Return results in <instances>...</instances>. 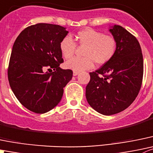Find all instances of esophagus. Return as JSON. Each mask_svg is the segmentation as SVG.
Wrapping results in <instances>:
<instances>
[{
    "mask_svg": "<svg viewBox=\"0 0 153 153\" xmlns=\"http://www.w3.org/2000/svg\"><path fill=\"white\" fill-rule=\"evenodd\" d=\"M78 74H79V72H73L74 76H76V75H78Z\"/></svg>",
    "mask_w": 153,
    "mask_h": 153,
    "instance_id": "obj_1",
    "label": "esophagus"
}]
</instances>
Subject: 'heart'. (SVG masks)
<instances>
[{
    "mask_svg": "<svg viewBox=\"0 0 153 153\" xmlns=\"http://www.w3.org/2000/svg\"><path fill=\"white\" fill-rule=\"evenodd\" d=\"M75 39L78 45L85 46V48L83 51L84 57H75L66 63V67L74 72H80L91 69L94 63L98 66L105 64L114 57L117 49L115 37L91 28H86L77 33ZM75 49L76 44L69 36L60 41V52L66 60L73 57Z\"/></svg>",
    "mask_w": 153,
    "mask_h": 153,
    "instance_id": "1",
    "label": "heart"
}]
</instances>
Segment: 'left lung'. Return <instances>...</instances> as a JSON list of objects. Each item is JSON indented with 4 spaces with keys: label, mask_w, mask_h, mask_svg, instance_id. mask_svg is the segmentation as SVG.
I'll return each mask as SVG.
<instances>
[{
    "label": "left lung",
    "mask_w": 153,
    "mask_h": 153,
    "mask_svg": "<svg viewBox=\"0 0 153 153\" xmlns=\"http://www.w3.org/2000/svg\"><path fill=\"white\" fill-rule=\"evenodd\" d=\"M109 31L117 42L116 54L109 62L90 72L86 87L89 105L107 116L124 111L134 102L143 74V54L136 37L120 25L111 27Z\"/></svg>",
    "instance_id": "obj_1"
}]
</instances>
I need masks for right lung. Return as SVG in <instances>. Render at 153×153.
I'll use <instances>...</instances> for the list:
<instances>
[{
	"mask_svg": "<svg viewBox=\"0 0 153 153\" xmlns=\"http://www.w3.org/2000/svg\"><path fill=\"white\" fill-rule=\"evenodd\" d=\"M68 33L60 25L39 23L22 30L13 44L9 83L20 103L33 112L44 114L57 106L72 79V71L60 67V42Z\"/></svg>",
	"mask_w": 153,
	"mask_h": 153,
	"instance_id": "add662e5",
	"label": "right lung"
}]
</instances>
